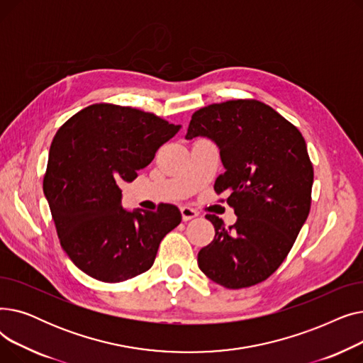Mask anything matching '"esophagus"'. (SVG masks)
Returning <instances> with one entry per match:
<instances>
[{
	"mask_svg": "<svg viewBox=\"0 0 363 363\" xmlns=\"http://www.w3.org/2000/svg\"><path fill=\"white\" fill-rule=\"evenodd\" d=\"M181 215H182V219L186 222V220H189V219L197 218V216H199V212L194 211V208H191V207H188V206H182V207H181Z\"/></svg>",
	"mask_w": 363,
	"mask_h": 363,
	"instance_id": "1",
	"label": "esophagus"
}]
</instances>
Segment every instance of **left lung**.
Here are the masks:
<instances>
[{"mask_svg": "<svg viewBox=\"0 0 363 363\" xmlns=\"http://www.w3.org/2000/svg\"><path fill=\"white\" fill-rule=\"evenodd\" d=\"M199 135L220 148L225 172L213 188L228 194L237 215L228 228L206 215L215 238L199 252V268L225 289L252 287L279 268L311 212L313 166L306 143L291 122L255 99L199 108L185 138Z\"/></svg>", "mask_w": 363, "mask_h": 363, "instance_id": "1", "label": "left lung"}]
</instances>
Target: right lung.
<instances>
[{
  "label": "right lung",
  "mask_w": 363,
  "mask_h": 363,
  "mask_svg": "<svg viewBox=\"0 0 363 363\" xmlns=\"http://www.w3.org/2000/svg\"><path fill=\"white\" fill-rule=\"evenodd\" d=\"M178 130L155 113L110 103L82 108L57 130L44 193L60 245L91 278L114 284L148 271L163 237L181 223L174 204L126 212L119 188Z\"/></svg>",
  "instance_id": "obj_1"
}]
</instances>
